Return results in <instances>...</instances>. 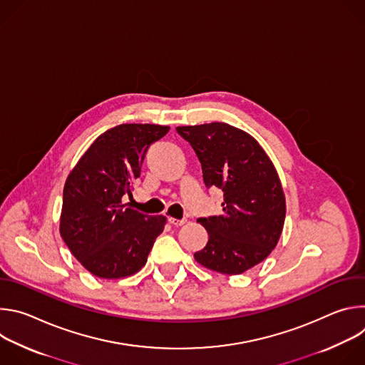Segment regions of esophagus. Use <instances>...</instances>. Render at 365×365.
Returning <instances> with one entry per match:
<instances>
[{"label":"esophagus","mask_w":365,"mask_h":365,"mask_svg":"<svg viewBox=\"0 0 365 365\" xmlns=\"http://www.w3.org/2000/svg\"><path fill=\"white\" fill-rule=\"evenodd\" d=\"M169 222L172 224V225H175V227H180V225H183L185 222H186V220L183 218V220H176V218H169Z\"/></svg>","instance_id":"1"}]
</instances>
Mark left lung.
<instances>
[{"label":"left lung","instance_id":"8db88e82","mask_svg":"<svg viewBox=\"0 0 365 365\" xmlns=\"http://www.w3.org/2000/svg\"><path fill=\"white\" fill-rule=\"evenodd\" d=\"M176 131L195 150L205 185L224 192V214L197 220L210 240L195 259L222 274H241L263 262L283 231L286 199L276 168L254 137L230 124Z\"/></svg>","mask_w":365,"mask_h":365}]
</instances>
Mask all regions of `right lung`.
Masks as SVG:
<instances>
[{
    "label": "right lung",
    "mask_w": 365,
    "mask_h": 365,
    "mask_svg": "<svg viewBox=\"0 0 365 365\" xmlns=\"http://www.w3.org/2000/svg\"><path fill=\"white\" fill-rule=\"evenodd\" d=\"M170 128L121 124L101 134L69 173L63 187L61 235L78 262L101 279L137 273L166 224L123 202L131 196L148 147Z\"/></svg>",
    "instance_id": "add662e5"
}]
</instances>
